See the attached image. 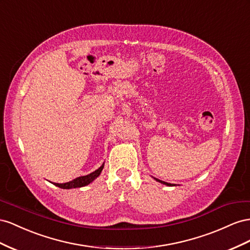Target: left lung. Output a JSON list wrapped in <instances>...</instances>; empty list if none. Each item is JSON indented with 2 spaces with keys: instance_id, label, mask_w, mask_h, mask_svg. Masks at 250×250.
Wrapping results in <instances>:
<instances>
[{
  "instance_id": "1",
  "label": "left lung",
  "mask_w": 250,
  "mask_h": 250,
  "mask_svg": "<svg viewBox=\"0 0 250 250\" xmlns=\"http://www.w3.org/2000/svg\"><path fill=\"white\" fill-rule=\"evenodd\" d=\"M154 178V177H153ZM154 179L157 181V182H160V183H162V184H165V185H167V187H172L173 184H170V183H167V182H165V181H162V180H159V179H157V178H154Z\"/></svg>"
}]
</instances>
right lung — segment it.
I'll list each match as a JSON object with an SVG mask.
<instances>
[{
    "mask_svg": "<svg viewBox=\"0 0 250 250\" xmlns=\"http://www.w3.org/2000/svg\"><path fill=\"white\" fill-rule=\"evenodd\" d=\"M104 163H103L101 167H98L94 172H92L91 174H88L85 176H81V177H77L75 179H73L72 181H69L66 183H53L55 187H59L63 189H70V188H83L85 187V185L90 184L91 182H93L96 178L101 175L102 170L104 168Z\"/></svg>",
    "mask_w": 250,
    "mask_h": 250,
    "instance_id": "1",
    "label": "right lung"
}]
</instances>
